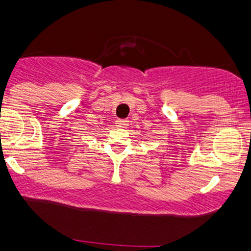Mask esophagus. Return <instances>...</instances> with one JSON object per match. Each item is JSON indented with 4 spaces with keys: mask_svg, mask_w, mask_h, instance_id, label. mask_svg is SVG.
Listing matches in <instances>:
<instances>
[{
    "mask_svg": "<svg viewBox=\"0 0 251 251\" xmlns=\"http://www.w3.org/2000/svg\"><path fill=\"white\" fill-rule=\"evenodd\" d=\"M128 122L129 121H126V120L119 119V120H116V126H119V128H126Z\"/></svg>",
    "mask_w": 251,
    "mask_h": 251,
    "instance_id": "obj_1",
    "label": "esophagus"
}]
</instances>
